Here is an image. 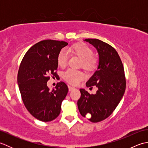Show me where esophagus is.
<instances>
[{"label": "esophagus", "instance_id": "1", "mask_svg": "<svg viewBox=\"0 0 148 148\" xmlns=\"http://www.w3.org/2000/svg\"><path fill=\"white\" fill-rule=\"evenodd\" d=\"M74 89V88L73 87V86H69V90L70 91H72V90H73Z\"/></svg>", "mask_w": 148, "mask_h": 148}]
</instances>
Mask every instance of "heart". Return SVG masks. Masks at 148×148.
Segmentation results:
<instances>
[{"label":"heart","mask_w":148,"mask_h":148,"mask_svg":"<svg viewBox=\"0 0 148 148\" xmlns=\"http://www.w3.org/2000/svg\"><path fill=\"white\" fill-rule=\"evenodd\" d=\"M67 52L76 55L82 59L83 67L86 70H92L95 67L96 60L92 56L93 50L85 43L74 44L71 48L67 49ZM67 52L62 50L58 55V64L62 67H65L67 63L68 55ZM64 77L68 83L76 85L84 79V74L81 72L69 69L64 73Z\"/></svg>","instance_id":"1"}]
</instances>
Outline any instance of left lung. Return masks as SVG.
I'll return each instance as SVG.
<instances>
[{
  "mask_svg": "<svg viewBox=\"0 0 148 148\" xmlns=\"http://www.w3.org/2000/svg\"><path fill=\"white\" fill-rule=\"evenodd\" d=\"M97 49L99 56L97 70L87 81L86 86H96L95 94H90L80 89L81 97L77 101L80 114L93 123L108 118L121 101L126 88L123 65L116 49L108 43L97 39H86Z\"/></svg>",
  "mask_w": 148,
  "mask_h": 148,
  "instance_id": "obj_1",
  "label": "left lung"
}]
</instances>
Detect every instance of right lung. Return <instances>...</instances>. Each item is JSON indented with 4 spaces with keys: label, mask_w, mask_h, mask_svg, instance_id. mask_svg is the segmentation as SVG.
<instances>
[{
    "label": "right lung",
    "mask_w": 148,
    "mask_h": 148,
    "mask_svg": "<svg viewBox=\"0 0 148 148\" xmlns=\"http://www.w3.org/2000/svg\"><path fill=\"white\" fill-rule=\"evenodd\" d=\"M67 45L65 41L42 40L31 47L21 60L18 84L22 100L28 111L40 121H51L57 118L68 93L63 81L52 90L47 86L49 74L57 76L58 55Z\"/></svg>",
    "instance_id": "1"
}]
</instances>
